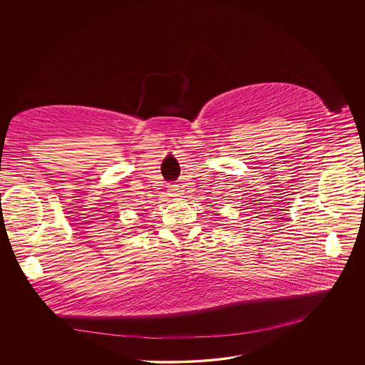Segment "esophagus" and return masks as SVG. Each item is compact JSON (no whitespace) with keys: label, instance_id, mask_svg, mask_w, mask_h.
<instances>
[{"label":"esophagus","instance_id":"34e87169","mask_svg":"<svg viewBox=\"0 0 365 365\" xmlns=\"http://www.w3.org/2000/svg\"><path fill=\"white\" fill-rule=\"evenodd\" d=\"M168 190H170L173 195H179L180 191H182V186H179V185H170Z\"/></svg>","mask_w":365,"mask_h":365}]
</instances>
